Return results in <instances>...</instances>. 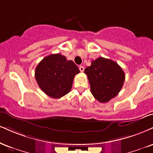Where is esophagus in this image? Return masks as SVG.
<instances>
[{"label": "esophagus", "instance_id": "1", "mask_svg": "<svg viewBox=\"0 0 153 153\" xmlns=\"http://www.w3.org/2000/svg\"><path fill=\"white\" fill-rule=\"evenodd\" d=\"M79 69H80V71L82 72V73L84 71V70H85L84 67H83V66H82V65H80V67H79Z\"/></svg>", "mask_w": 153, "mask_h": 153}]
</instances>
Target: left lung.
Returning <instances> with one entry per match:
<instances>
[{"instance_id":"8db88e82","label":"left lung","mask_w":153,"mask_h":153,"mask_svg":"<svg viewBox=\"0 0 153 153\" xmlns=\"http://www.w3.org/2000/svg\"><path fill=\"white\" fill-rule=\"evenodd\" d=\"M91 93L99 102H108L118 94L125 81L124 71L116 62L102 58L93 60L85 69Z\"/></svg>"}]
</instances>
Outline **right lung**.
<instances>
[{
  "label": "right lung",
  "mask_w": 153,
  "mask_h": 153,
  "mask_svg": "<svg viewBox=\"0 0 153 153\" xmlns=\"http://www.w3.org/2000/svg\"><path fill=\"white\" fill-rule=\"evenodd\" d=\"M79 73L74 62L57 53L45 57L38 63L35 78L45 94L53 98H60L69 93L75 75Z\"/></svg>",
  "instance_id": "right-lung-1"
}]
</instances>
